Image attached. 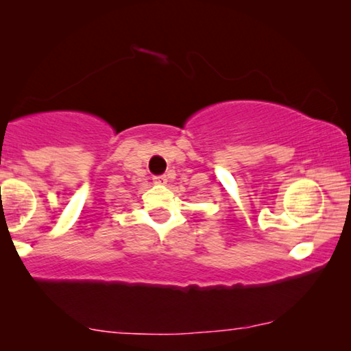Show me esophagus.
I'll list each match as a JSON object with an SVG mask.
<instances>
[{"label":"esophagus","mask_w":351,"mask_h":351,"mask_svg":"<svg viewBox=\"0 0 351 351\" xmlns=\"http://www.w3.org/2000/svg\"><path fill=\"white\" fill-rule=\"evenodd\" d=\"M166 176H155L153 177V182H155V184H160V185H162V184H166Z\"/></svg>","instance_id":"1"}]
</instances>
